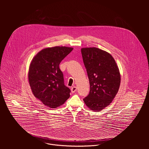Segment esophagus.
<instances>
[{
    "mask_svg": "<svg viewBox=\"0 0 149 149\" xmlns=\"http://www.w3.org/2000/svg\"><path fill=\"white\" fill-rule=\"evenodd\" d=\"M77 91V88L76 86H73L71 88V92L72 93H74Z\"/></svg>",
    "mask_w": 149,
    "mask_h": 149,
    "instance_id": "esophagus-1",
    "label": "esophagus"
}]
</instances>
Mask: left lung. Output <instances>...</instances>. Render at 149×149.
I'll use <instances>...</instances> for the list:
<instances>
[{
    "label": "left lung",
    "instance_id": "1",
    "mask_svg": "<svg viewBox=\"0 0 149 149\" xmlns=\"http://www.w3.org/2000/svg\"><path fill=\"white\" fill-rule=\"evenodd\" d=\"M81 54L90 85L89 93L83 100L91 110L102 111L118 92L120 84L118 67L112 56L100 49L82 48Z\"/></svg>",
    "mask_w": 149,
    "mask_h": 149
}]
</instances>
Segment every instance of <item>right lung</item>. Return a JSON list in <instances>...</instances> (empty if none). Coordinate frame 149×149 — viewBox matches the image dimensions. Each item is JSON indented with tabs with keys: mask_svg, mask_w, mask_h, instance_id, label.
Returning a JSON list of instances; mask_svg holds the SVG:
<instances>
[{
	"mask_svg": "<svg viewBox=\"0 0 149 149\" xmlns=\"http://www.w3.org/2000/svg\"><path fill=\"white\" fill-rule=\"evenodd\" d=\"M72 50L65 46L44 49L30 64L28 76L31 91L46 106L57 108L70 97V90L64 84V74L59 65Z\"/></svg>",
	"mask_w": 149,
	"mask_h": 149,
	"instance_id": "1",
	"label": "right lung"
}]
</instances>
